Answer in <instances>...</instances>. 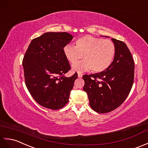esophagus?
<instances>
[{
    "mask_svg": "<svg viewBox=\"0 0 148 148\" xmlns=\"http://www.w3.org/2000/svg\"><path fill=\"white\" fill-rule=\"evenodd\" d=\"M82 73H78V78H82Z\"/></svg>",
    "mask_w": 148,
    "mask_h": 148,
    "instance_id": "esophagus-1",
    "label": "esophagus"
}]
</instances>
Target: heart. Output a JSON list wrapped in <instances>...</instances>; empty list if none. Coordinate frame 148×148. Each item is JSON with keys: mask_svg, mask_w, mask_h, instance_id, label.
I'll return each mask as SVG.
<instances>
[{"mask_svg": "<svg viewBox=\"0 0 148 148\" xmlns=\"http://www.w3.org/2000/svg\"><path fill=\"white\" fill-rule=\"evenodd\" d=\"M63 53L71 64L81 59L84 60L74 64L73 71L82 72L92 69L94 73H101L110 67L116 54V47L110 39L85 35L76 40V46L67 44L63 47Z\"/></svg>", "mask_w": 148, "mask_h": 148, "instance_id": "obj_1", "label": "heart"}]
</instances>
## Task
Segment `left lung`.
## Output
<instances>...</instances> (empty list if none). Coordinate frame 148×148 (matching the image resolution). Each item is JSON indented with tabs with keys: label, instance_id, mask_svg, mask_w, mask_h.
I'll use <instances>...</instances> for the list:
<instances>
[{
	"label": "left lung",
	"instance_id": "8db88e82",
	"mask_svg": "<svg viewBox=\"0 0 148 148\" xmlns=\"http://www.w3.org/2000/svg\"><path fill=\"white\" fill-rule=\"evenodd\" d=\"M114 60L106 70L84 75V90L90 108L99 113H106L119 107L129 96L134 83V62L127 45L115 38Z\"/></svg>",
	"mask_w": 148,
	"mask_h": 148
}]
</instances>
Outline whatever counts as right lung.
Instances as JSON below:
<instances>
[{
	"label": "right lung",
	"mask_w": 148,
	"mask_h": 148,
	"mask_svg": "<svg viewBox=\"0 0 148 148\" xmlns=\"http://www.w3.org/2000/svg\"><path fill=\"white\" fill-rule=\"evenodd\" d=\"M73 36L66 32H47L33 39L25 52L23 66L25 84L38 104L49 109H61L68 103L78 77H66L71 69L63 47Z\"/></svg>",
	"instance_id": "obj_1"
}]
</instances>
